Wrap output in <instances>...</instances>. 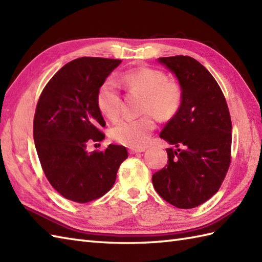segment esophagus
Listing matches in <instances>:
<instances>
[{"label": "esophagus", "instance_id": "obj_1", "mask_svg": "<svg viewBox=\"0 0 262 262\" xmlns=\"http://www.w3.org/2000/svg\"><path fill=\"white\" fill-rule=\"evenodd\" d=\"M145 147H143V148H134V147H130L129 148V153L130 154H136V153H142V152H144L145 151Z\"/></svg>", "mask_w": 262, "mask_h": 262}]
</instances>
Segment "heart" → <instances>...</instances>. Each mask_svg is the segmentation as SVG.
I'll return each mask as SVG.
<instances>
[{"label": "heart", "mask_w": 262, "mask_h": 262, "mask_svg": "<svg viewBox=\"0 0 262 262\" xmlns=\"http://www.w3.org/2000/svg\"><path fill=\"white\" fill-rule=\"evenodd\" d=\"M119 83L129 92L145 97L142 111L153 113L160 119L172 118L181 105L182 89L179 82L168 79L164 72L160 70L141 68L127 71L120 76ZM97 103L107 118H118L121 111V96L115 80L108 79L99 88ZM155 127L154 116L147 114L140 118L119 120L111 128L110 135L122 145L142 148L148 143Z\"/></svg>", "instance_id": "obj_1"}]
</instances>
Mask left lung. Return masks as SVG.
<instances>
[{
    "label": "left lung",
    "mask_w": 262,
    "mask_h": 262,
    "mask_svg": "<svg viewBox=\"0 0 262 262\" xmlns=\"http://www.w3.org/2000/svg\"><path fill=\"white\" fill-rule=\"evenodd\" d=\"M182 89L179 110L161 132L173 148L152 182L165 202L188 209L219 191L231 163L232 121L220 85L207 69L189 56L160 57Z\"/></svg>",
    "instance_id": "obj_1"
}]
</instances>
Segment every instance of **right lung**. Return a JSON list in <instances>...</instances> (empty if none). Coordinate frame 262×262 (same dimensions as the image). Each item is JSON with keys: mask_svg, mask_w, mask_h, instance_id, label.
Listing matches in <instances>:
<instances>
[{"mask_svg": "<svg viewBox=\"0 0 262 262\" xmlns=\"http://www.w3.org/2000/svg\"><path fill=\"white\" fill-rule=\"evenodd\" d=\"M120 59L81 57L64 65L43 88L33 118L39 161L53 188L66 199L84 204L114 186L125 146L88 152L104 138L105 121L97 103L99 88Z\"/></svg>", "mask_w": 262, "mask_h": 262, "instance_id": "1", "label": "right lung"}]
</instances>
